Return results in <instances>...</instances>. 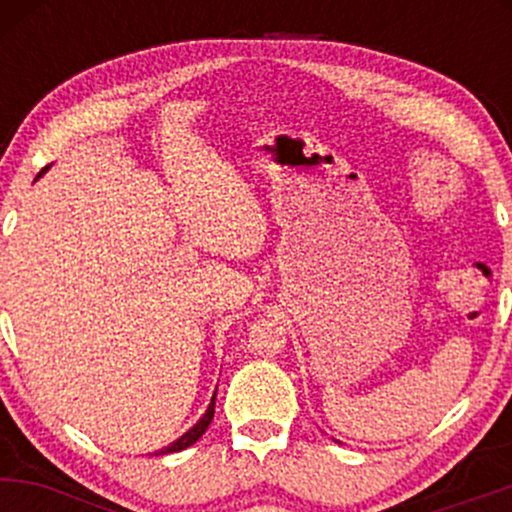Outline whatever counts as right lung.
<instances>
[{
  "label": "right lung",
  "instance_id": "right-lung-1",
  "mask_svg": "<svg viewBox=\"0 0 512 512\" xmlns=\"http://www.w3.org/2000/svg\"><path fill=\"white\" fill-rule=\"evenodd\" d=\"M45 170H48V168H43V170H40V175H43ZM214 404H216V392H214V397H211V404H209V409L204 411V416H202V419H199L197 424L192 426L190 431L185 433V436H180L178 440H173V443H170L168 448H163V450H161V455H166V452H180V450L190 448L192 443H197V440L204 436V431H207V428H209L211 419H214Z\"/></svg>",
  "mask_w": 512,
  "mask_h": 512
}]
</instances>
